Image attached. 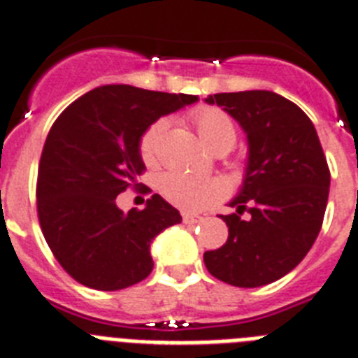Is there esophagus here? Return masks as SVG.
<instances>
[{"mask_svg": "<svg viewBox=\"0 0 358 358\" xmlns=\"http://www.w3.org/2000/svg\"><path fill=\"white\" fill-rule=\"evenodd\" d=\"M203 220H205V217L199 214H192V212H185V214H182V221H185V223H190V225L201 223Z\"/></svg>", "mask_w": 358, "mask_h": 358, "instance_id": "esophagus-1", "label": "esophagus"}]
</instances>
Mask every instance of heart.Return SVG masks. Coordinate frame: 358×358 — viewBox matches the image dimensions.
<instances>
[{
  "label": "heart",
  "instance_id": "b5f03b06",
  "mask_svg": "<svg viewBox=\"0 0 358 358\" xmlns=\"http://www.w3.org/2000/svg\"><path fill=\"white\" fill-rule=\"evenodd\" d=\"M190 120L199 135L201 143L208 150H232L236 143V126L229 115L220 108L212 106H201L190 113ZM166 129V120H155V122L143 133L138 141V153L144 162L152 164L157 157V148L161 135ZM162 196L176 206H181L185 210H201L208 205L215 203L225 194L223 182L205 177L185 176V173H166L159 182Z\"/></svg>",
  "mask_w": 358,
  "mask_h": 358
}]
</instances>
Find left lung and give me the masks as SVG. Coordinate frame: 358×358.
Instances as JSON below:
<instances>
[{"label":"left lung","mask_w":358,"mask_h":358,"mask_svg":"<svg viewBox=\"0 0 358 358\" xmlns=\"http://www.w3.org/2000/svg\"><path fill=\"white\" fill-rule=\"evenodd\" d=\"M234 117L247 133L243 186L223 247L206 250L208 273L234 287H259L296 267L322 229L329 166L311 119L273 91L217 93L205 99ZM247 213V216H243Z\"/></svg>","instance_id":"8db88e82"}]
</instances>
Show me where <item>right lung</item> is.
Listing matches in <instances>:
<instances>
[{
	"instance_id": "obj_1",
	"label": "right lung",
	"mask_w": 358,
	"mask_h": 358,
	"mask_svg": "<svg viewBox=\"0 0 358 358\" xmlns=\"http://www.w3.org/2000/svg\"><path fill=\"white\" fill-rule=\"evenodd\" d=\"M194 102V94L102 85L55 120L38 166L36 206L43 238L71 278L96 291H120L152 273L150 245L181 223V214L159 194L144 210L128 214L115 199L141 186L143 133Z\"/></svg>"
}]
</instances>
